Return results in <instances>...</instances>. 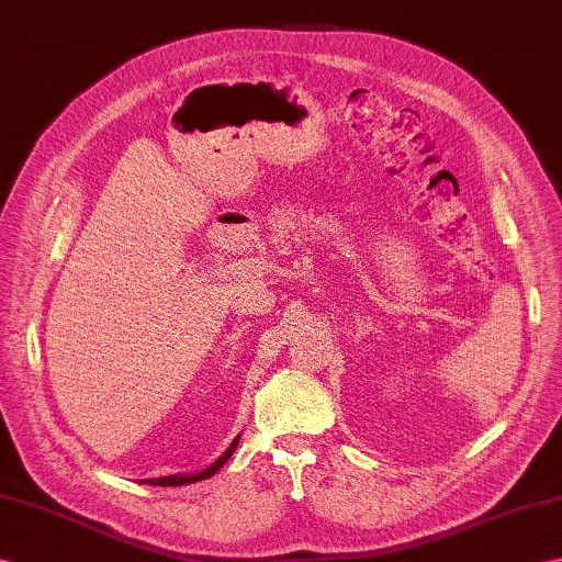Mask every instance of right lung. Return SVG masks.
<instances>
[{
	"label": "right lung",
	"mask_w": 562,
	"mask_h": 562,
	"mask_svg": "<svg viewBox=\"0 0 562 562\" xmlns=\"http://www.w3.org/2000/svg\"><path fill=\"white\" fill-rule=\"evenodd\" d=\"M239 438L241 436H237L232 440V446L220 454V458L207 467V469H203V472H199V474H169V476H160V479H146V484H153V486H187V484H195V481H203V479H211L215 472H220V467L225 464L229 458H232V452H234V448L239 446Z\"/></svg>",
	"instance_id": "obj_1"
}]
</instances>
